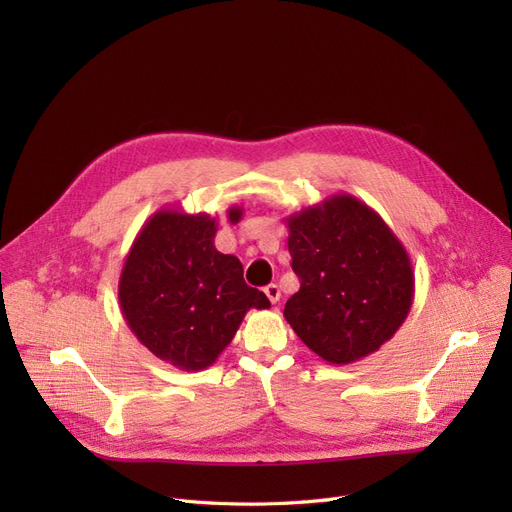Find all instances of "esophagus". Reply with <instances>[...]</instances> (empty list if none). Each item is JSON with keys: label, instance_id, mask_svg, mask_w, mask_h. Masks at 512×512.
Wrapping results in <instances>:
<instances>
[{"label": "esophagus", "instance_id": "34e87169", "mask_svg": "<svg viewBox=\"0 0 512 512\" xmlns=\"http://www.w3.org/2000/svg\"><path fill=\"white\" fill-rule=\"evenodd\" d=\"M265 297L270 299L274 305L280 301V297H282V292H280V288H278V284H270V286H265Z\"/></svg>", "mask_w": 512, "mask_h": 512}]
</instances>
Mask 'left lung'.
<instances>
[{
    "label": "left lung",
    "instance_id": "left-lung-1",
    "mask_svg": "<svg viewBox=\"0 0 512 512\" xmlns=\"http://www.w3.org/2000/svg\"><path fill=\"white\" fill-rule=\"evenodd\" d=\"M301 280L284 305L290 328L330 365L380 351L405 324L415 274L405 245L367 203L338 193L284 218Z\"/></svg>",
    "mask_w": 512,
    "mask_h": 512
}]
</instances>
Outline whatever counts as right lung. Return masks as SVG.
<instances>
[{
  "label": "right lung",
  "instance_id": "obj_1",
  "mask_svg": "<svg viewBox=\"0 0 512 512\" xmlns=\"http://www.w3.org/2000/svg\"><path fill=\"white\" fill-rule=\"evenodd\" d=\"M242 207L228 209L238 224ZM218 222L164 207L143 224L124 259L118 303L130 332L157 359L182 371L218 361L249 309L270 301L242 278V263L215 249Z\"/></svg>",
  "mask_w": 512,
  "mask_h": 512
}]
</instances>
